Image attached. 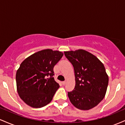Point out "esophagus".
<instances>
[{"label": "esophagus", "instance_id": "34e87169", "mask_svg": "<svg viewBox=\"0 0 125 125\" xmlns=\"http://www.w3.org/2000/svg\"><path fill=\"white\" fill-rule=\"evenodd\" d=\"M62 83L63 85H64V84L66 83V81H63V82H62Z\"/></svg>", "mask_w": 125, "mask_h": 125}]
</instances>
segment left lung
<instances>
[{
    "label": "left lung",
    "instance_id": "1",
    "mask_svg": "<svg viewBox=\"0 0 125 125\" xmlns=\"http://www.w3.org/2000/svg\"><path fill=\"white\" fill-rule=\"evenodd\" d=\"M72 64L75 76L74 90L69 92L70 101L76 108L89 110L105 96L109 77L104 64L95 56L82 49L64 52Z\"/></svg>",
    "mask_w": 125,
    "mask_h": 125
}]
</instances>
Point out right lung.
Instances as JSON below:
<instances>
[{"mask_svg":"<svg viewBox=\"0 0 125 125\" xmlns=\"http://www.w3.org/2000/svg\"><path fill=\"white\" fill-rule=\"evenodd\" d=\"M62 52L44 49L21 62L16 74L17 90L28 105L40 108L52 100L59 84L54 79L53 67L62 58Z\"/></svg>","mask_w":125,"mask_h":125,"instance_id":"obj_1","label":"right lung"}]
</instances>
